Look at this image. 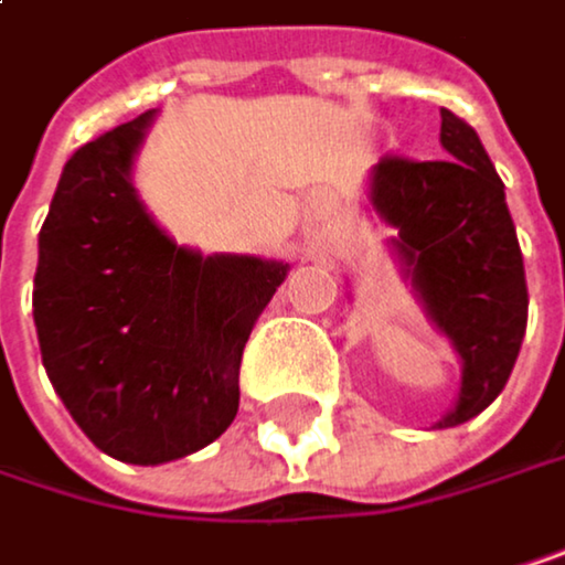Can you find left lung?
I'll return each mask as SVG.
<instances>
[{"instance_id":"obj_1","label":"left lung","mask_w":565,"mask_h":565,"mask_svg":"<svg viewBox=\"0 0 565 565\" xmlns=\"http://www.w3.org/2000/svg\"><path fill=\"white\" fill-rule=\"evenodd\" d=\"M446 157L385 153L372 173V204L398 231L415 291L462 358V392L438 422L476 418L505 388L526 334V267L505 207V186L479 134L441 109Z\"/></svg>"}]
</instances>
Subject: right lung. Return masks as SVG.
I'll return each mask as SVG.
<instances>
[{
    "instance_id": "1",
    "label": "right lung",
    "mask_w": 565,
    "mask_h": 565,
    "mask_svg": "<svg viewBox=\"0 0 565 565\" xmlns=\"http://www.w3.org/2000/svg\"><path fill=\"white\" fill-rule=\"evenodd\" d=\"M153 109L79 147L39 231L32 318L76 425L119 462L183 459L234 422L250 328L291 264L177 247L130 183Z\"/></svg>"
}]
</instances>
